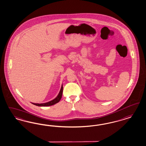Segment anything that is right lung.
<instances>
[{
  "instance_id": "right-lung-1",
  "label": "right lung",
  "mask_w": 146,
  "mask_h": 146,
  "mask_svg": "<svg viewBox=\"0 0 146 146\" xmlns=\"http://www.w3.org/2000/svg\"><path fill=\"white\" fill-rule=\"evenodd\" d=\"M63 85L61 87V89L59 91V94L58 96L56 97L53 100H52L51 101L47 102V103H42V104H36V103H32V104L36 105V106H51V105H53L54 104H55L56 103H58L60 100L62 98V94H63Z\"/></svg>"
}]
</instances>
